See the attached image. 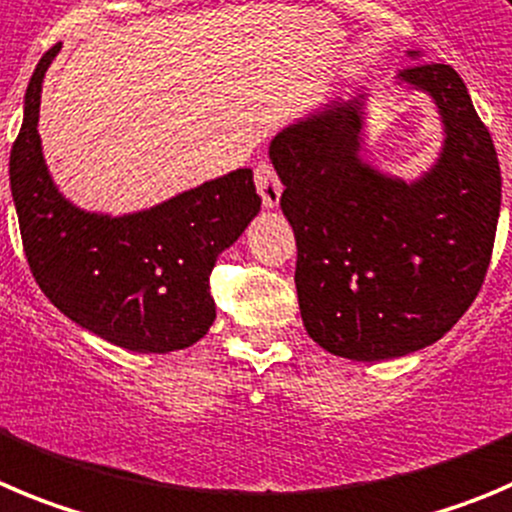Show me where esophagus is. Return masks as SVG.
<instances>
[{"label":"esophagus","mask_w":512,"mask_h":512,"mask_svg":"<svg viewBox=\"0 0 512 512\" xmlns=\"http://www.w3.org/2000/svg\"><path fill=\"white\" fill-rule=\"evenodd\" d=\"M255 186L257 191H260L262 204H265L267 209L278 207L280 194H283V184H280L278 174H275V169H272L267 161H260V164L255 166Z\"/></svg>","instance_id":"obj_1"}]
</instances>
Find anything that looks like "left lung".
Returning a JSON list of instances; mask_svg holds the SVG:
<instances>
[{"mask_svg":"<svg viewBox=\"0 0 512 512\" xmlns=\"http://www.w3.org/2000/svg\"><path fill=\"white\" fill-rule=\"evenodd\" d=\"M396 80L442 118V151L419 179L364 161L366 95L328 100L270 141L303 326L351 361L407 356L450 331L480 293L500 217L498 154L460 75L432 62Z\"/></svg>","mask_w":512,"mask_h":512,"instance_id":"1","label":"left lung"}]
</instances>
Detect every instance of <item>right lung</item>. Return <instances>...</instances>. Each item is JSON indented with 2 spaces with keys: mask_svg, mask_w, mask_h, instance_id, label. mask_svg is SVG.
Instances as JSON below:
<instances>
[{
  "mask_svg": "<svg viewBox=\"0 0 512 512\" xmlns=\"http://www.w3.org/2000/svg\"><path fill=\"white\" fill-rule=\"evenodd\" d=\"M37 62L9 154V186L27 262L60 313L113 346L169 353L207 336L217 318L209 275L260 212L252 169L204 181L141 212H85L60 194L37 133L45 73Z\"/></svg>",
  "mask_w": 512,
  "mask_h": 512,
  "instance_id": "1",
  "label": "right lung"
}]
</instances>
